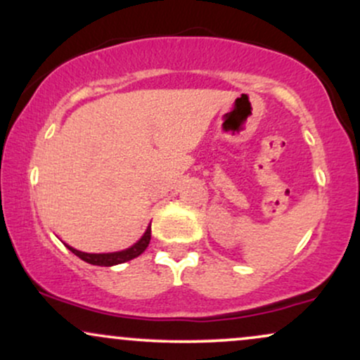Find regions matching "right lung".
<instances>
[{"label":"right lung","mask_w":360,"mask_h":360,"mask_svg":"<svg viewBox=\"0 0 360 360\" xmlns=\"http://www.w3.org/2000/svg\"><path fill=\"white\" fill-rule=\"evenodd\" d=\"M148 242H150V225L147 226L146 233L142 235V238L137 243H134L131 247H128L125 250H120V252H110V254H88V252H81L77 249H74L71 245H65L69 250L72 252L74 255L84 260V262L93 264V266H117V264H123L127 260H131L135 257H139L143 250L148 247Z\"/></svg>","instance_id":"add662e5"}]
</instances>
